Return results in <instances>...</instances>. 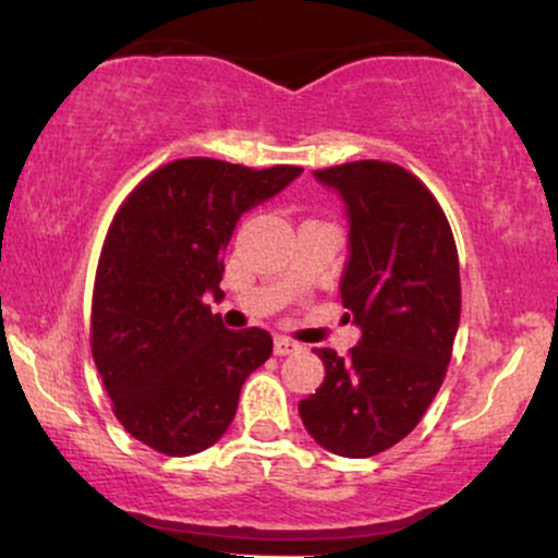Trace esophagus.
Wrapping results in <instances>:
<instances>
[{"label":"esophagus","instance_id":"1","mask_svg":"<svg viewBox=\"0 0 558 558\" xmlns=\"http://www.w3.org/2000/svg\"><path fill=\"white\" fill-rule=\"evenodd\" d=\"M272 351H275V356H288V354H296V351H301V345L296 341H291V338L278 336L272 343Z\"/></svg>","mask_w":558,"mask_h":558}]
</instances>
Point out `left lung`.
Instances as JSON below:
<instances>
[{"mask_svg":"<svg viewBox=\"0 0 558 558\" xmlns=\"http://www.w3.org/2000/svg\"><path fill=\"white\" fill-rule=\"evenodd\" d=\"M315 178L345 204L341 301L362 338L349 356L315 349L325 380L299 414L323 448L367 459L407 438L444 383L462 315L457 243L435 196L399 165L362 159Z\"/></svg>","mask_w":558,"mask_h":558,"instance_id":"obj_1","label":"left lung"}]
</instances>
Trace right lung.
I'll return each mask as SVG.
<instances>
[{
    "label": "right lung",
    "instance_id": "right-lung-1",
    "mask_svg": "<svg viewBox=\"0 0 558 558\" xmlns=\"http://www.w3.org/2000/svg\"><path fill=\"white\" fill-rule=\"evenodd\" d=\"M299 175L293 165L175 159L114 215L94 280L92 354L114 417L141 444L168 457L217 444L243 380L270 360V332L228 330L204 296L222 293V254L241 215Z\"/></svg>",
    "mask_w": 558,
    "mask_h": 558
}]
</instances>
